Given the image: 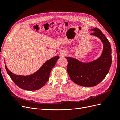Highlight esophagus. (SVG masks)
Instances as JSON below:
<instances>
[{"label": "esophagus", "instance_id": "34e87169", "mask_svg": "<svg viewBox=\"0 0 120 120\" xmlns=\"http://www.w3.org/2000/svg\"><path fill=\"white\" fill-rule=\"evenodd\" d=\"M61 54V56H64V54H63V53H61V54Z\"/></svg>", "mask_w": 120, "mask_h": 120}]
</instances>
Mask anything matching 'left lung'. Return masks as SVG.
<instances>
[{
  "instance_id": "1",
  "label": "left lung",
  "mask_w": 120,
  "mask_h": 120,
  "mask_svg": "<svg viewBox=\"0 0 120 120\" xmlns=\"http://www.w3.org/2000/svg\"><path fill=\"white\" fill-rule=\"evenodd\" d=\"M91 35L99 38L103 42V53L99 59L92 62L83 63L77 59L66 57L68 60L67 71L70 79L76 84L90 87L99 84L106 77L112 64L110 42L102 31L98 28L92 29Z\"/></svg>"
}]
</instances>
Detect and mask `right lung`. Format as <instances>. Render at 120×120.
Here are the masks:
<instances>
[{
	"label": "right lung",
	"instance_id": "obj_1",
	"mask_svg": "<svg viewBox=\"0 0 120 120\" xmlns=\"http://www.w3.org/2000/svg\"><path fill=\"white\" fill-rule=\"evenodd\" d=\"M59 59L58 56L52 58L45 63L37 72L27 76L15 75L9 71L6 66L5 69L13 82L20 88L27 90H35L42 88L48 81L50 71Z\"/></svg>",
	"mask_w": 120,
	"mask_h": 120
}]
</instances>
